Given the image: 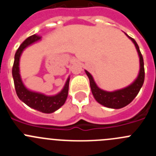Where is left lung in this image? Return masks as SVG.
Instances as JSON below:
<instances>
[{
	"instance_id": "1",
	"label": "left lung",
	"mask_w": 156,
	"mask_h": 156,
	"mask_svg": "<svg viewBox=\"0 0 156 156\" xmlns=\"http://www.w3.org/2000/svg\"><path fill=\"white\" fill-rule=\"evenodd\" d=\"M125 34L129 39L131 40L133 44L135 45V48L137 49V54H138L139 61H140V70H139L138 76L137 79L135 80L131 84L126 87L115 90V91H106V90H101L97 86L91 74L85 70V73L90 80V89H91V92L95 100L97 101L99 104L102 105L107 108H115V109L123 108L131 102L140 91L144 80V60H143L142 55L140 53L138 45L134 39L129 37L126 33Z\"/></svg>"
}]
</instances>
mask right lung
Returning <instances> with one entry per match:
<instances>
[{
	"label": "right lung",
	"instance_id": "right-lung-1",
	"mask_svg": "<svg viewBox=\"0 0 156 156\" xmlns=\"http://www.w3.org/2000/svg\"><path fill=\"white\" fill-rule=\"evenodd\" d=\"M39 40H41V37L34 34L29 37L22 43V44L18 48L17 51L15 55V61L12 67V76H13L16 94L22 101L27 105L29 107L37 111L44 113H52L59 108H61L66 102L68 96L69 77L66 80L63 89L58 94L52 96H48L44 94L32 91L27 89L22 80L20 72H19V60L23 51L25 48H27V47Z\"/></svg>",
	"mask_w": 156,
	"mask_h": 156
}]
</instances>
